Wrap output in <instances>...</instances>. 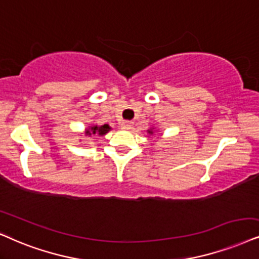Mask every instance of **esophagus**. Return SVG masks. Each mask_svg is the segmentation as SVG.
<instances>
[{"label": "esophagus", "mask_w": 259, "mask_h": 259, "mask_svg": "<svg viewBox=\"0 0 259 259\" xmlns=\"http://www.w3.org/2000/svg\"><path fill=\"white\" fill-rule=\"evenodd\" d=\"M132 126H133V123L129 122V120H123V122L120 123V127H122V129H124V130L132 129Z\"/></svg>", "instance_id": "1"}]
</instances>
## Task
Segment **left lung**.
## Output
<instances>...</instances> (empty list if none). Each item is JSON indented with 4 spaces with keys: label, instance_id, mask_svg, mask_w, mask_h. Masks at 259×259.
Instances as JSON below:
<instances>
[{
    "label": "left lung",
    "instance_id": "left-lung-1",
    "mask_svg": "<svg viewBox=\"0 0 259 259\" xmlns=\"http://www.w3.org/2000/svg\"><path fill=\"white\" fill-rule=\"evenodd\" d=\"M149 133H152V132H149Z\"/></svg>",
    "mask_w": 259,
    "mask_h": 259
}]
</instances>
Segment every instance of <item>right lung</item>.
<instances>
[{
    "mask_svg": "<svg viewBox=\"0 0 259 259\" xmlns=\"http://www.w3.org/2000/svg\"><path fill=\"white\" fill-rule=\"evenodd\" d=\"M111 129V127L107 125V124H104V125H101V126H97V125H94V126H92L91 127V130H87L86 132V134L87 135H91V134H94V135H105V134L109 132V130Z\"/></svg>",
    "mask_w": 259,
    "mask_h": 259,
    "instance_id": "right-lung-1",
    "label": "right lung"
}]
</instances>
